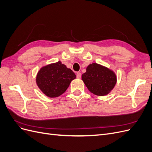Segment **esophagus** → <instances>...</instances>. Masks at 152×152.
Listing matches in <instances>:
<instances>
[{"label": "esophagus", "mask_w": 152, "mask_h": 152, "mask_svg": "<svg viewBox=\"0 0 152 152\" xmlns=\"http://www.w3.org/2000/svg\"><path fill=\"white\" fill-rule=\"evenodd\" d=\"M77 79H80L81 78V73L80 72L77 73Z\"/></svg>", "instance_id": "obj_1"}]
</instances>
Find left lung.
I'll use <instances>...</instances> for the list:
<instances>
[{
  "label": "left lung",
  "mask_w": 152,
  "mask_h": 152,
  "mask_svg": "<svg viewBox=\"0 0 152 152\" xmlns=\"http://www.w3.org/2000/svg\"><path fill=\"white\" fill-rule=\"evenodd\" d=\"M82 80L91 93L97 96H105L114 88L117 76L109 68L94 63L87 66L86 72L82 75Z\"/></svg>",
  "instance_id": "8db88e82"
}]
</instances>
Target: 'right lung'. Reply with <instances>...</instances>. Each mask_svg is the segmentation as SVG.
Here are the masks:
<instances>
[{
    "instance_id": "add662e5",
    "label": "right lung",
    "mask_w": 152,
    "mask_h": 152,
    "mask_svg": "<svg viewBox=\"0 0 152 152\" xmlns=\"http://www.w3.org/2000/svg\"><path fill=\"white\" fill-rule=\"evenodd\" d=\"M75 78L71 69L58 61L41 68L36 77V83L44 94L56 98L65 93Z\"/></svg>"
}]
</instances>
